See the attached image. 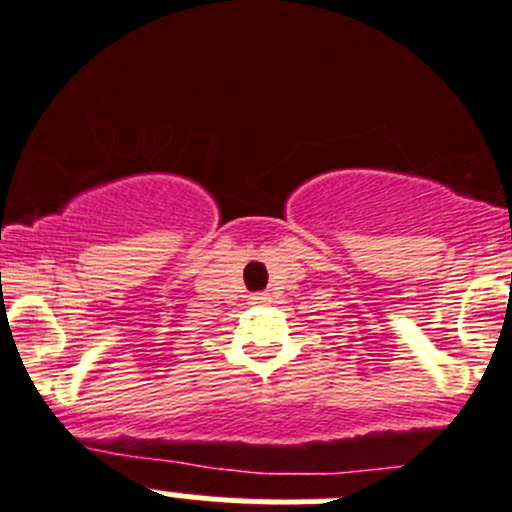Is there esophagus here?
Here are the masks:
<instances>
[{
	"label": "esophagus",
	"instance_id": "1",
	"mask_svg": "<svg viewBox=\"0 0 512 512\" xmlns=\"http://www.w3.org/2000/svg\"><path fill=\"white\" fill-rule=\"evenodd\" d=\"M267 302H270V294H265V292L255 294V297H252V304H267Z\"/></svg>",
	"mask_w": 512,
	"mask_h": 512
}]
</instances>
